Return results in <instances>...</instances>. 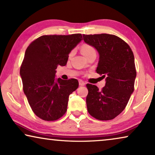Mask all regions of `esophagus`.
<instances>
[{
	"mask_svg": "<svg viewBox=\"0 0 155 155\" xmlns=\"http://www.w3.org/2000/svg\"><path fill=\"white\" fill-rule=\"evenodd\" d=\"M79 84L80 86H84V84H85V82H84L83 80H79Z\"/></svg>",
	"mask_w": 155,
	"mask_h": 155,
	"instance_id": "obj_1",
	"label": "esophagus"
}]
</instances>
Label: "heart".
I'll list each match as a JSON object with an SVG mask.
<instances>
[{
  "label": "heart",
  "mask_w": 155,
  "mask_h": 155,
  "mask_svg": "<svg viewBox=\"0 0 155 155\" xmlns=\"http://www.w3.org/2000/svg\"><path fill=\"white\" fill-rule=\"evenodd\" d=\"M80 49H81L82 54H83L85 57L87 56V55L90 54L91 53L96 52V51H95V48L93 47L92 46H91L88 44H82V45L81 46V47H80ZM72 54H73V52H71V54H70V56H71Z\"/></svg>",
  "instance_id": "obj_1"
}]
</instances>
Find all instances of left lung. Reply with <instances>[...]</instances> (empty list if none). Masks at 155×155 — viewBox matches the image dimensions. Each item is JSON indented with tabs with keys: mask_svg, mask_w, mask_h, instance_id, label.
Masks as SVG:
<instances>
[{
	"mask_svg": "<svg viewBox=\"0 0 155 155\" xmlns=\"http://www.w3.org/2000/svg\"><path fill=\"white\" fill-rule=\"evenodd\" d=\"M82 36L85 43L98 51L99 61L96 71L106 78V84L101 90L96 85L87 84L88 113L100 120L114 119L124 111L134 91V55L128 44L116 35Z\"/></svg>",
	"mask_w": 155,
	"mask_h": 155,
	"instance_id": "1",
	"label": "left lung"
}]
</instances>
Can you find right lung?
<instances>
[{
	"instance_id": "right-lung-1",
	"label": "right lung",
	"mask_w": 155,
	"mask_h": 155,
	"mask_svg": "<svg viewBox=\"0 0 155 155\" xmlns=\"http://www.w3.org/2000/svg\"><path fill=\"white\" fill-rule=\"evenodd\" d=\"M81 40V34L44 35L27 48L20 71L23 91L31 110L42 120H58L67 111L69 95L79 83L73 78L56 79V69L66 65L70 52Z\"/></svg>"
}]
</instances>
